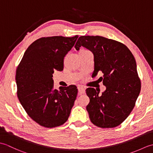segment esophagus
<instances>
[{
	"label": "esophagus",
	"mask_w": 153,
	"mask_h": 153,
	"mask_svg": "<svg viewBox=\"0 0 153 153\" xmlns=\"http://www.w3.org/2000/svg\"><path fill=\"white\" fill-rule=\"evenodd\" d=\"M77 89H78V92L79 94H83L85 93V88L83 87H77Z\"/></svg>",
	"instance_id": "obj_1"
}]
</instances>
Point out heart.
<instances>
[{"label": "heart", "mask_w": 153, "mask_h": 153, "mask_svg": "<svg viewBox=\"0 0 153 153\" xmlns=\"http://www.w3.org/2000/svg\"><path fill=\"white\" fill-rule=\"evenodd\" d=\"M82 51H87V50H82Z\"/></svg>", "instance_id": "obj_1"}]
</instances>
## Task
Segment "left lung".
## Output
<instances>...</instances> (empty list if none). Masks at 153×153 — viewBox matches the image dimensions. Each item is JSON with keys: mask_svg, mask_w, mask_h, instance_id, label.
I'll use <instances>...</instances> for the list:
<instances>
[{"mask_svg": "<svg viewBox=\"0 0 153 153\" xmlns=\"http://www.w3.org/2000/svg\"><path fill=\"white\" fill-rule=\"evenodd\" d=\"M82 46L93 53V76L102 72L100 79L106 87L101 95L94 88L86 89L91 122L101 128H115L128 118L141 91L135 58L125 45L101 36H81L75 48Z\"/></svg>", "mask_w": 153, "mask_h": 153, "instance_id": "left-lung-1", "label": "left lung"}]
</instances>
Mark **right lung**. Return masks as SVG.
<instances>
[{"label":"right lung","instance_id":"1","mask_svg":"<svg viewBox=\"0 0 153 153\" xmlns=\"http://www.w3.org/2000/svg\"><path fill=\"white\" fill-rule=\"evenodd\" d=\"M78 36L41 37L25 51L16 72L18 99L30 118L45 128L66 122L76 100L75 85L54 88L53 74L63 70L64 59Z\"/></svg>","mask_w":153,"mask_h":153}]
</instances>
